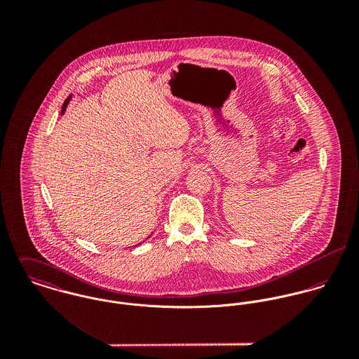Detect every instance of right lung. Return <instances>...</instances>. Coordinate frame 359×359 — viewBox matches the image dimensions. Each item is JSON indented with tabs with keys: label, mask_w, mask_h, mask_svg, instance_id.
I'll return each mask as SVG.
<instances>
[{
	"label": "right lung",
	"mask_w": 359,
	"mask_h": 359,
	"mask_svg": "<svg viewBox=\"0 0 359 359\" xmlns=\"http://www.w3.org/2000/svg\"><path fill=\"white\" fill-rule=\"evenodd\" d=\"M70 100H72V95H70V97H69V98H67V100L63 102V104H62V110H60V114H63V113L66 111V107H67V104H69V102H70ZM140 245H141V243H140Z\"/></svg>",
	"instance_id": "add662e5"
}]
</instances>
